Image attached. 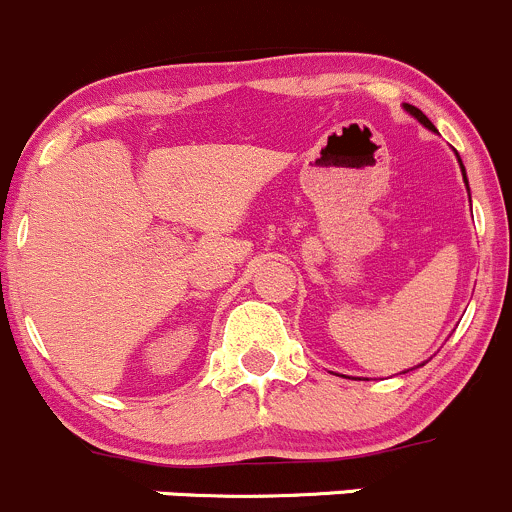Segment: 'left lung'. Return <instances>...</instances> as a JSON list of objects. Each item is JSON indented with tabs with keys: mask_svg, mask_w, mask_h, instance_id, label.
<instances>
[{
	"mask_svg": "<svg viewBox=\"0 0 512 512\" xmlns=\"http://www.w3.org/2000/svg\"><path fill=\"white\" fill-rule=\"evenodd\" d=\"M404 111H406V113H411V116H414L416 121L421 123V126H426L428 131L438 133V131H436V126H433V123L428 121L426 116H423V111H418L416 106H411V103H404ZM456 158H458V163H461V170H463V183H466V188H468V178H466V168H463V160H461V156H458V153H456ZM468 195H471V190H468ZM423 364H426V361H423ZM423 364H418V366H423ZM418 366H416V369H418Z\"/></svg>",
	"mask_w": 512,
	"mask_h": 512,
	"instance_id": "8db88e82",
	"label": "left lung"
}]
</instances>
